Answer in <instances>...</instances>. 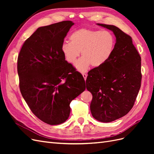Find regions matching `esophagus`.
Segmentation results:
<instances>
[{
  "instance_id": "34e87169",
  "label": "esophagus",
  "mask_w": 154,
  "mask_h": 154,
  "mask_svg": "<svg viewBox=\"0 0 154 154\" xmlns=\"http://www.w3.org/2000/svg\"><path fill=\"white\" fill-rule=\"evenodd\" d=\"M82 76H83V78L85 79V80H86V78H87V74H85V73H83V74H82Z\"/></svg>"
}]
</instances>
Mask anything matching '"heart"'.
I'll return each mask as SVG.
<instances>
[{"label":"heart","instance_id":"1","mask_svg":"<svg viewBox=\"0 0 154 154\" xmlns=\"http://www.w3.org/2000/svg\"><path fill=\"white\" fill-rule=\"evenodd\" d=\"M70 43L64 42L62 52L66 61L75 64L78 71L83 72L91 66L100 67L109 61L115 49L116 38L109 31L87 28L74 31L69 37Z\"/></svg>","mask_w":154,"mask_h":154}]
</instances>
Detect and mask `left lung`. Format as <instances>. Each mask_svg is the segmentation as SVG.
<instances>
[{"instance_id":"obj_1","label":"left lung","mask_w":154,"mask_h":154,"mask_svg":"<svg viewBox=\"0 0 154 154\" xmlns=\"http://www.w3.org/2000/svg\"><path fill=\"white\" fill-rule=\"evenodd\" d=\"M97 25L114 32L116 45L108 62L88 72L86 87L92 94L93 118L109 123L125 116L133 107L141 87V58L131 36L115 26Z\"/></svg>"}]
</instances>
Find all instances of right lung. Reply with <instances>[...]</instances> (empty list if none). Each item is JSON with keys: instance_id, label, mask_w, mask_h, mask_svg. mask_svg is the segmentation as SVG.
<instances>
[{"instance_id": "add662e5", "label": "right lung", "mask_w": 154, "mask_h": 154, "mask_svg": "<svg viewBox=\"0 0 154 154\" xmlns=\"http://www.w3.org/2000/svg\"><path fill=\"white\" fill-rule=\"evenodd\" d=\"M72 21L40 27L23 44L17 71L21 94L43 122L55 125L69 118L70 103L85 90L84 78L62 52Z\"/></svg>"}]
</instances>
